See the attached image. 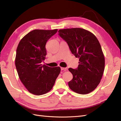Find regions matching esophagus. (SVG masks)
<instances>
[{"instance_id":"1","label":"esophagus","mask_w":121,"mask_h":121,"mask_svg":"<svg viewBox=\"0 0 121 121\" xmlns=\"http://www.w3.org/2000/svg\"><path fill=\"white\" fill-rule=\"evenodd\" d=\"M60 69H61V70H63V71H67V69H67V68H63V67H61V68H60Z\"/></svg>"}]
</instances>
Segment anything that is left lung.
<instances>
[{
	"instance_id": "obj_1",
	"label": "left lung",
	"mask_w": 121,
	"mask_h": 121,
	"mask_svg": "<svg viewBox=\"0 0 121 121\" xmlns=\"http://www.w3.org/2000/svg\"><path fill=\"white\" fill-rule=\"evenodd\" d=\"M59 35L68 43L72 54L79 58L77 69H69L73 76L68 85L72 90L86 94L100 82L105 58L98 39L92 33L79 28L60 29Z\"/></svg>"
}]
</instances>
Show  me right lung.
<instances>
[{"mask_svg": "<svg viewBox=\"0 0 121 121\" xmlns=\"http://www.w3.org/2000/svg\"><path fill=\"white\" fill-rule=\"evenodd\" d=\"M57 31L34 30L20 40L17 47L15 65L19 78L29 92L36 95L52 90L60 72L59 67L41 64L46 55V43Z\"/></svg>", "mask_w": 121, "mask_h": 121, "instance_id": "obj_1", "label": "right lung"}]
</instances>
